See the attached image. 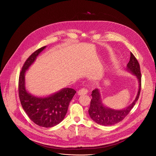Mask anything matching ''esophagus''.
I'll return each instance as SVG.
<instances>
[{
  "instance_id": "34e87169",
  "label": "esophagus",
  "mask_w": 156,
  "mask_h": 156,
  "mask_svg": "<svg viewBox=\"0 0 156 156\" xmlns=\"http://www.w3.org/2000/svg\"><path fill=\"white\" fill-rule=\"evenodd\" d=\"M87 93V90L86 88H82L81 90H80L78 92V96H81V95H85Z\"/></svg>"
}]
</instances>
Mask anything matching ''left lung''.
<instances>
[{
	"label": "left lung",
	"mask_w": 156,
	"mask_h": 156,
	"mask_svg": "<svg viewBox=\"0 0 156 156\" xmlns=\"http://www.w3.org/2000/svg\"><path fill=\"white\" fill-rule=\"evenodd\" d=\"M126 70L136 76L138 82V90L136 98L129 105L122 109H114L105 106L101 98V94L98 89L93 90L91 94L92 99L89 108V114L92 120L97 123L109 126L116 124L121 122L129 114L138 101L141 86V75L140 64L131 52L130 53V59L126 65Z\"/></svg>",
	"instance_id": "8db88e82"
}]
</instances>
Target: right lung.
Returning a JSON list of instances; mask_svg holds the SVG:
<instances>
[{
    "label": "right lung",
    "instance_id": "1",
    "mask_svg": "<svg viewBox=\"0 0 156 156\" xmlns=\"http://www.w3.org/2000/svg\"><path fill=\"white\" fill-rule=\"evenodd\" d=\"M46 47L39 49L26 60L19 77L18 93L21 104L29 118L40 126L50 128L57 125L63 120L70 102L76 91L72 88L65 87L49 96L38 97L27 91L25 83L26 72Z\"/></svg>",
    "mask_w": 156,
    "mask_h": 156
}]
</instances>
